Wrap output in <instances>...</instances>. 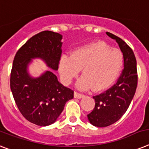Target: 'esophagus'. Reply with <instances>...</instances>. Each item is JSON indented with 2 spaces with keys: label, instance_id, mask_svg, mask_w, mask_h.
I'll return each instance as SVG.
<instances>
[{
  "label": "esophagus",
  "instance_id": "34e87169",
  "mask_svg": "<svg viewBox=\"0 0 149 149\" xmlns=\"http://www.w3.org/2000/svg\"><path fill=\"white\" fill-rule=\"evenodd\" d=\"M74 97L76 98V99H81V98L84 97V95H83V94L79 93H77V92H75Z\"/></svg>",
  "mask_w": 149,
  "mask_h": 149
}]
</instances>
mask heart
<instances>
[{
	"label": "heart",
	"instance_id": "b5f03b06",
	"mask_svg": "<svg viewBox=\"0 0 149 149\" xmlns=\"http://www.w3.org/2000/svg\"><path fill=\"white\" fill-rule=\"evenodd\" d=\"M123 54L118 49L103 42L84 46L76 49L70 56H63L60 61V77L65 84L72 83L82 69L83 76L77 83L78 89L102 90L116 79L123 66Z\"/></svg>",
	"mask_w": 149,
	"mask_h": 149
}]
</instances>
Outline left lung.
I'll return each instance as SVG.
<instances>
[{"label":"left lung","instance_id":"obj_1","mask_svg":"<svg viewBox=\"0 0 149 149\" xmlns=\"http://www.w3.org/2000/svg\"><path fill=\"white\" fill-rule=\"evenodd\" d=\"M106 34L118 43L123 55L124 68L116 84L106 92L93 96L95 108L87 117L92 125L96 127L109 126L125 114L138 84L136 59L131 47L116 35L109 32Z\"/></svg>","mask_w":149,"mask_h":149}]
</instances>
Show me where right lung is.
Listing matches in <instances>:
<instances>
[{
    "mask_svg": "<svg viewBox=\"0 0 149 149\" xmlns=\"http://www.w3.org/2000/svg\"><path fill=\"white\" fill-rule=\"evenodd\" d=\"M62 36L45 31L33 36L18 49L12 66L10 85L15 103L23 116L40 126L55 123L73 90L63 86L51 71L38 78L29 76L26 68L33 58H41L57 70L62 54Z\"/></svg>",
    "mask_w": 149,
    "mask_h": 149,
    "instance_id": "add662e5",
    "label": "right lung"
}]
</instances>
